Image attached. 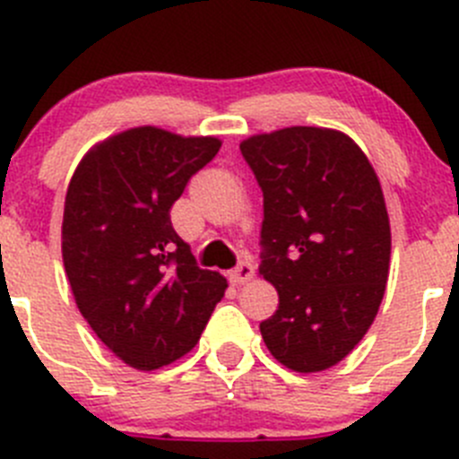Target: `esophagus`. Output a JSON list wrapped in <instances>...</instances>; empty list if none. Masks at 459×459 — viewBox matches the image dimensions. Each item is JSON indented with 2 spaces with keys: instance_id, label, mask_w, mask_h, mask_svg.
<instances>
[{
  "instance_id": "1",
  "label": "esophagus",
  "mask_w": 459,
  "mask_h": 459,
  "mask_svg": "<svg viewBox=\"0 0 459 459\" xmlns=\"http://www.w3.org/2000/svg\"><path fill=\"white\" fill-rule=\"evenodd\" d=\"M252 277H255V265H252L250 261H241V264L230 273V279H232L234 283H247Z\"/></svg>"
}]
</instances>
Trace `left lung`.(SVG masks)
Returning <instances> with one entry per match:
<instances>
[{
  "instance_id": "1",
  "label": "left lung",
  "mask_w": 459,
  "mask_h": 459,
  "mask_svg": "<svg viewBox=\"0 0 459 459\" xmlns=\"http://www.w3.org/2000/svg\"><path fill=\"white\" fill-rule=\"evenodd\" d=\"M264 191L259 274L279 307L259 325L283 368L338 365L372 326L390 274L392 232L377 171L349 134L290 126L243 139Z\"/></svg>"
}]
</instances>
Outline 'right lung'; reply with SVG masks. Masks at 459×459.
I'll return each instance as SVG.
<instances>
[{
	"mask_svg": "<svg viewBox=\"0 0 459 459\" xmlns=\"http://www.w3.org/2000/svg\"><path fill=\"white\" fill-rule=\"evenodd\" d=\"M221 143L137 126L94 143L67 186L63 264L76 307L139 372L189 353L225 295L227 279L194 264L169 213Z\"/></svg>",
	"mask_w": 459,
	"mask_h": 459,
	"instance_id": "obj_1",
	"label": "right lung"
}]
</instances>
